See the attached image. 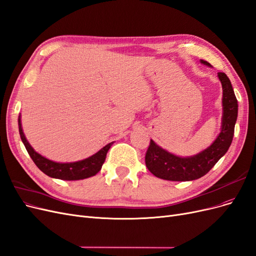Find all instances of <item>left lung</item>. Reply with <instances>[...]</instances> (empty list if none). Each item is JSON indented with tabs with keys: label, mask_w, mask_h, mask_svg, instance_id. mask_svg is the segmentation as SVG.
Instances as JSON below:
<instances>
[{
	"label": "left lung",
	"mask_w": 256,
	"mask_h": 256,
	"mask_svg": "<svg viewBox=\"0 0 256 256\" xmlns=\"http://www.w3.org/2000/svg\"><path fill=\"white\" fill-rule=\"evenodd\" d=\"M201 62L210 66V62L202 60ZM218 76L224 92V117L219 136L210 148L192 158H178L170 154L155 144L153 140H150V146L146 153V166L155 176L176 182L200 178L215 166L228 150L234 136L238 104L232 84L226 74L219 72Z\"/></svg>",
	"instance_id": "1"
}]
</instances>
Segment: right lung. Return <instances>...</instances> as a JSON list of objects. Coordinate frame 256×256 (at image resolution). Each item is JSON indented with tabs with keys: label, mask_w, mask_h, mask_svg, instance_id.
<instances>
[{
	"label": "right lung",
	"mask_w": 256,
	"mask_h": 256,
	"mask_svg": "<svg viewBox=\"0 0 256 256\" xmlns=\"http://www.w3.org/2000/svg\"><path fill=\"white\" fill-rule=\"evenodd\" d=\"M18 122H19L20 137L22 139V142L24 144V146H26V149L30 154V158L41 171L46 173V176L54 178H60L64 180H83V178L96 176V173L101 170L102 164L105 162L106 154L108 152L110 146L112 144V142L106 144L103 149H101L98 153L90 156V158L84 160H80L76 162H67V164L55 162L44 158V156H41L34 149H32L30 144L28 142L26 136L23 134L20 117Z\"/></svg>",
	"instance_id": "right-lung-1"
}]
</instances>
